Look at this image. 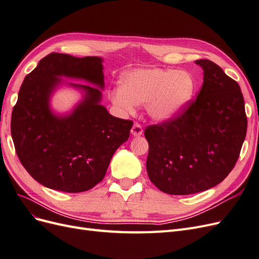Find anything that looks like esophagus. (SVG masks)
I'll return each mask as SVG.
<instances>
[{
	"label": "esophagus",
	"instance_id": "34e87169",
	"mask_svg": "<svg viewBox=\"0 0 259 259\" xmlns=\"http://www.w3.org/2000/svg\"><path fill=\"white\" fill-rule=\"evenodd\" d=\"M143 127L142 125L138 124V123H135L134 125H133V127L131 130V134L134 136V137H138V136H142L143 135Z\"/></svg>",
	"mask_w": 259,
	"mask_h": 259
}]
</instances>
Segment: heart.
I'll return each instance as SVG.
<instances>
[{
  "label": "heart",
  "mask_w": 259,
  "mask_h": 259,
  "mask_svg": "<svg viewBox=\"0 0 259 259\" xmlns=\"http://www.w3.org/2000/svg\"><path fill=\"white\" fill-rule=\"evenodd\" d=\"M195 80L190 72L176 69H135L110 94L111 104L124 114H133L136 105H145L151 120L166 123L176 119L190 104Z\"/></svg>",
  "instance_id": "obj_1"
}]
</instances>
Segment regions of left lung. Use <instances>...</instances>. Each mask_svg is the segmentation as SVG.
I'll use <instances>...</instances> for the list:
<instances>
[{
  "label": "left lung",
  "mask_w": 259,
  "mask_h": 259,
  "mask_svg": "<svg viewBox=\"0 0 259 259\" xmlns=\"http://www.w3.org/2000/svg\"><path fill=\"white\" fill-rule=\"evenodd\" d=\"M203 85L195 101L170 122L145 131L147 173L161 191L186 195L217 186L237 163L247 119L239 84L201 59Z\"/></svg>",
  "instance_id": "left-lung-1"
}]
</instances>
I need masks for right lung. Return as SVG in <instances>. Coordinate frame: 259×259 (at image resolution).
Instances as JSON below:
<instances>
[{"instance_id": "obj_1", "label": "right lung", "mask_w": 259, "mask_h": 259, "mask_svg": "<svg viewBox=\"0 0 259 259\" xmlns=\"http://www.w3.org/2000/svg\"><path fill=\"white\" fill-rule=\"evenodd\" d=\"M101 57L52 53L23 80L12 113L11 131L21 164L37 183L64 192L92 189L106 175L112 155L130 137L133 122L115 117L101 105ZM62 77L92 86L70 83ZM69 87L81 98L70 112L59 113L52 95Z\"/></svg>"}]
</instances>
